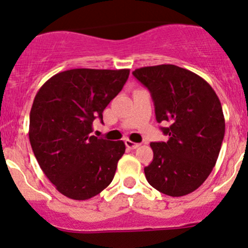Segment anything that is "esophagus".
I'll list each match as a JSON object with an SVG mask.
<instances>
[{
  "mask_svg": "<svg viewBox=\"0 0 248 248\" xmlns=\"http://www.w3.org/2000/svg\"><path fill=\"white\" fill-rule=\"evenodd\" d=\"M125 145H126V147L130 148V150H136L137 147H139V144L131 141V140H129V139H126V140H125Z\"/></svg>",
  "mask_w": 248,
  "mask_h": 248,
  "instance_id": "obj_1",
  "label": "esophagus"
}]
</instances>
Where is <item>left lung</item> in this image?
<instances>
[{
    "label": "left lung",
    "mask_w": 248,
    "mask_h": 248,
    "mask_svg": "<svg viewBox=\"0 0 248 248\" xmlns=\"http://www.w3.org/2000/svg\"><path fill=\"white\" fill-rule=\"evenodd\" d=\"M152 95L155 117L167 141L151 142L153 160L146 180L168 196H185L202 186L214 170L225 133L222 104L212 87L175 65L141 67L132 72Z\"/></svg>",
    "instance_id": "1"
}]
</instances>
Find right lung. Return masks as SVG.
Listing matches in <instances>:
<instances>
[{
	"label": "right lung",
	"mask_w": 248,
	"mask_h": 248,
	"mask_svg": "<svg viewBox=\"0 0 248 248\" xmlns=\"http://www.w3.org/2000/svg\"><path fill=\"white\" fill-rule=\"evenodd\" d=\"M130 69L75 68L58 73L38 90L29 138L46 177L66 197L89 200L112 181L123 140L92 136L93 122L113 100Z\"/></svg>",
	"instance_id": "right-lung-1"
}]
</instances>
